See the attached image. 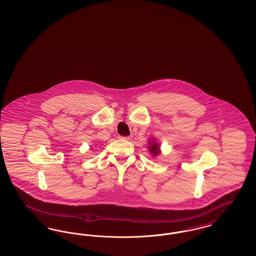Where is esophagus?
I'll use <instances>...</instances> for the list:
<instances>
[{
	"label": "esophagus",
	"mask_w": 256,
	"mask_h": 256,
	"mask_svg": "<svg viewBox=\"0 0 256 256\" xmlns=\"http://www.w3.org/2000/svg\"><path fill=\"white\" fill-rule=\"evenodd\" d=\"M121 138H122V139H124V140H128V141L132 139V137H130V136H124V137H121Z\"/></svg>",
	"instance_id": "esophagus-1"
}]
</instances>
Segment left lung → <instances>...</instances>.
Masks as SVG:
<instances>
[{
    "instance_id": "left-lung-1",
    "label": "left lung",
    "mask_w": 256,
    "mask_h": 256,
    "mask_svg": "<svg viewBox=\"0 0 256 256\" xmlns=\"http://www.w3.org/2000/svg\"><path fill=\"white\" fill-rule=\"evenodd\" d=\"M150 146H148V150L152 154V156H157L158 154H160V148H159V144L154 142V141H150Z\"/></svg>"
}]
</instances>
